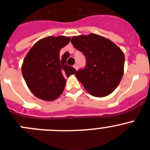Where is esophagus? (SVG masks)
Returning a JSON list of instances; mask_svg holds the SVG:
<instances>
[{"label": "esophagus", "mask_w": 150, "mask_h": 150, "mask_svg": "<svg viewBox=\"0 0 150 150\" xmlns=\"http://www.w3.org/2000/svg\"><path fill=\"white\" fill-rule=\"evenodd\" d=\"M74 68H75V69H76V70H78V64H75V65H74Z\"/></svg>", "instance_id": "1"}]
</instances>
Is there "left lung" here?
<instances>
[{"label":"left lung","mask_w":150,"mask_h":150,"mask_svg":"<svg viewBox=\"0 0 150 150\" xmlns=\"http://www.w3.org/2000/svg\"><path fill=\"white\" fill-rule=\"evenodd\" d=\"M71 42L86 58L85 69L75 74L85 89L97 97L111 94L124 73L122 50L110 40L95 33L73 36Z\"/></svg>","instance_id":"obj_1"}]
</instances>
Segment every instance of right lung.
<instances>
[{"instance_id": "add662e5", "label": "right lung", "mask_w": 150, "mask_h": 150, "mask_svg": "<svg viewBox=\"0 0 150 150\" xmlns=\"http://www.w3.org/2000/svg\"><path fill=\"white\" fill-rule=\"evenodd\" d=\"M70 38L65 36H47L36 42L26 54L22 74L30 91L39 99L53 101L64 89L65 77L75 75L76 70L67 64L69 53L61 57V49Z\"/></svg>"}]
</instances>
